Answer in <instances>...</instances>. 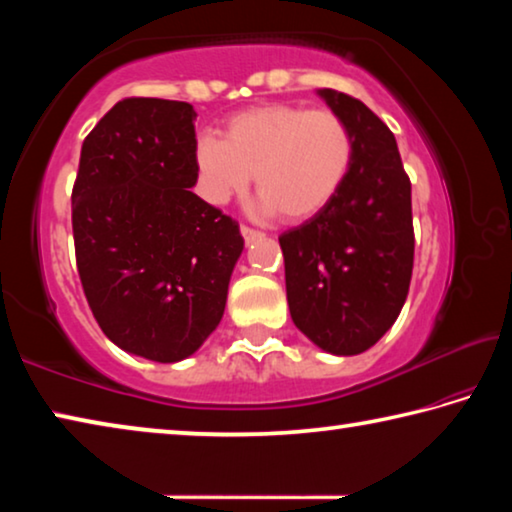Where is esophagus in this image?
<instances>
[{
    "mask_svg": "<svg viewBox=\"0 0 512 512\" xmlns=\"http://www.w3.org/2000/svg\"><path fill=\"white\" fill-rule=\"evenodd\" d=\"M241 235H244L246 244H253V241H257V239H262V237H264V232H262V230L250 228V225H241Z\"/></svg>",
    "mask_w": 512,
    "mask_h": 512,
    "instance_id": "1",
    "label": "esophagus"
}]
</instances>
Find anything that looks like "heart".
Listing matches in <instances>:
<instances>
[{
  "label": "heart",
  "mask_w": 512,
  "mask_h": 512,
  "mask_svg": "<svg viewBox=\"0 0 512 512\" xmlns=\"http://www.w3.org/2000/svg\"><path fill=\"white\" fill-rule=\"evenodd\" d=\"M354 135L334 110L298 103H266L230 117L225 140L203 135L196 167L203 192L225 203L244 192L255 173L266 212L305 221L334 201L350 176Z\"/></svg>",
  "instance_id": "obj_1"
}]
</instances>
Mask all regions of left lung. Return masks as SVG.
<instances>
[{
  "instance_id": "8db88e82",
  "label": "left lung",
  "mask_w": 512,
  "mask_h": 512,
  "mask_svg": "<svg viewBox=\"0 0 512 512\" xmlns=\"http://www.w3.org/2000/svg\"><path fill=\"white\" fill-rule=\"evenodd\" d=\"M354 135V162L325 210L280 237L289 311L325 352L361 354L400 316L413 273L411 180L395 135L366 103L318 90Z\"/></svg>"
}]
</instances>
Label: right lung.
<instances>
[{
  "label": "right lung",
  "mask_w": 512,
  "mask_h": 512,
  "mask_svg": "<svg viewBox=\"0 0 512 512\" xmlns=\"http://www.w3.org/2000/svg\"><path fill=\"white\" fill-rule=\"evenodd\" d=\"M196 112L131 97L101 117L72 189L76 268L99 327L121 350L173 363L221 323L239 223L196 185Z\"/></svg>",
  "instance_id": "right-lung-1"
}]
</instances>
